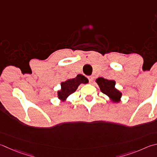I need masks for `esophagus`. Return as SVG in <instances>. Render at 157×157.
<instances>
[{
  "instance_id": "34e87169",
  "label": "esophagus",
  "mask_w": 157,
  "mask_h": 157,
  "mask_svg": "<svg viewBox=\"0 0 157 157\" xmlns=\"http://www.w3.org/2000/svg\"><path fill=\"white\" fill-rule=\"evenodd\" d=\"M88 80H89L90 83H91V82H93L94 78H93V76H91V75H90V76H88Z\"/></svg>"
}]
</instances>
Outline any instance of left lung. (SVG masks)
Wrapping results in <instances>:
<instances>
[{
    "mask_svg": "<svg viewBox=\"0 0 157 157\" xmlns=\"http://www.w3.org/2000/svg\"><path fill=\"white\" fill-rule=\"evenodd\" d=\"M102 93L112 99L113 101L118 102L121 97V93L115 88V82L108 80L104 78H99L96 79Z\"/></svg>",
    "mask_w": 157,
    "mask_h": 157,
    "instance_id": "8db88e82",
    "label": "left lung"
}]
</instances>
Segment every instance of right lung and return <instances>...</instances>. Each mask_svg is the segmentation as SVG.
Instances as JSON below:
<instances>
[{"label":"right lung","instance_id":"right-lung-1","mask_svg":"<svg viewBox=\"0 0 157 157\" xmlns=\"http://www.w3.org/2000/svg\"><path fill=\"white\" fill-rule=\"evenodd\" d=\"M88 79L82 75H78L76 78L68 79L66 82H62L61 90L58 92V98L64 100L68 96L73 93L77 90L80 84H87Z\"/></svg>","mask_w":157,"mask_h":157}]
</instances>
